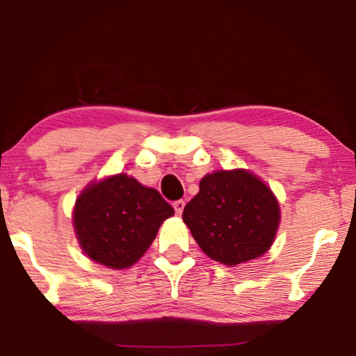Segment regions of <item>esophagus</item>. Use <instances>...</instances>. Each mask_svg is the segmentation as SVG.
<instances>
[{"mask_svg":"<svg viewBox=\"0 0 356 356\" xmlns=\"http://www.w3.org/2000/svg\"><path fill=\"white\" fill-rule=\"evenodd\" d=\"M174 210H175V213H177V215H181L182 213V211H184V207H186V200H175L174 202Z\"/></svg>","mask_w":356,"mask_h":356,"instance_id":"1","label":"esophagus"}]
</instances>
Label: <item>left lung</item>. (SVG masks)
Listing matches in <instances>:
<instances>
[{
	"mask_svg": "<svg viewBox=\"0 0 356 356\" xmlns=\"http://www.w3.org/2000/svg\"><path fill=\"white\" fill-rule=\"evenodd\" d=\"M199 187L182 218L207 256L235 266L266 253L277 230L279 205L256 175L218 170Z\"/></svg>",
	"mask_w": 356,
	"mask_h": 356,
	"instance_id": "8db88e82",
	"label": "left lung"
}]
</instances>
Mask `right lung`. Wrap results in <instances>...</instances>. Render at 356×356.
I'll return each mask as SVG.
<instances>
[{"label":"right lung","mask_w":356,"mask_h":356,"mask_svg":"<svg viewBox=\"0 0 356 356\" xmlns=\"http://www.w3.org/2000/svg\"><path fill=\"white\" fill-rule=\"evenodd\" d=\"M172 213L156 188L118 174L85 188L75 204L74 227L90 259L123 269L145 254Z\"/></svg>","instance_id":"right-lung-1"}]
</instances>
